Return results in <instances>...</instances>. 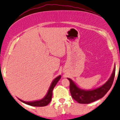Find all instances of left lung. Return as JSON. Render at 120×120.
Masks as SVG:
<instances>
[{
    "label": "left lung",
    "instance_id": "obj_1",
    "mask_svg": "<svg viewBox=\"0 0 120 120\" xmlns=\"http://www.w3.org/2000/svg\"><path fill=\"white\" fill-rule=\"evenodd\" d=\"M116 66L109 79L101 87L92 90H86L80 88L71 79L68 78L70 81V92L73 98L79 103L88 104L97 101L104 97L110 89L115 76Z\"/></svg>",
    "mask_w": 120,
    "mask_h": 120
}]
</instances>
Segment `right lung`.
<instances>
[{
  "mask_svg": "<svg viewBox=\"0 0 120 120\" xmlns=\"http://www.w3.org/2000/svg\"><path fill=\"white\" fill-rule=\"evenodd\" d=\"M60 78H61V76L60 75V76L56 77V78L52 81L51 84V86H50V88H49L47 93L45 95V97L43 98V99H41L38 100V101H31V102H25V101H23L22 100L20 99H19L22 102H23V103L30 106H37V107H42V106H47L48 104L50 103V102H51V100L52 99V95L53 89L55 87V86H56V84H57V82H58V81L60 80Z\"/></svg>",
  "mask_w": 120,
  "mask_h": 120,
  "instance_id": "add662e5",
  "label": "right lung"
}]
</instances>
